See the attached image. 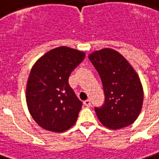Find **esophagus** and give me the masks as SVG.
<instances>
[{
  "label": "esophagus",
  "mask_w": 159,
  "mask_h": 159,
  "mask_svg": "<svg viewBox=\"0 0 159 159\" xmlns=\"http://www.w3.org/2000/svg\"><path fill=\"white\" fill-rule=\"evenodd\" d=\"M84 105L85 106H87V107H89L90 105H91V102H90V100H89V99H87V100H85L84 101Z\"/></svg>",
  "instance_id": "34e87169"
}]
</instances>
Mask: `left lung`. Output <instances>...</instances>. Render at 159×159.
I'll return each instance as SVG.
<instances>
[{
	"label": "left lung",
	"instance_id": "1",
	"mask_svg": "<svg viewBox=\"0 0 159 159\" xmlns=\"http://www.w3.org/2000/svg\"><path fill=\"white\" fill-rule=\"evenodd\" d=\"M102 80L104 104L96 108L103 126L119 129L133 124L142 110L143 89L138 73L115 49L104 48L89 55Z\"/></svg>",
	"mask_w": 159,
	"mask_h": 159
}]
</instances>
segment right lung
I'll return each instance as SVG.
<instances>
[{
  "label": "right lung",
  "instance_id": "add662e5",
  "mask_svg": "<svg viewBox=\"0 0 159 159\" xmlns=\"http://www.w3.org/2000/svg\"><path fill=\"white\" fill-rule=\"evenodd\" d=\"M84 57V51L61 46L34 62L27 82L26 102L43 129L63 132L75 124L83 103L70 88L69 76Z\"/></svg>",
  "mask_w": 159,
  "mask_h": 159
}]
</instances>
